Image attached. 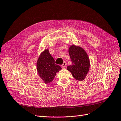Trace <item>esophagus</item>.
Wrapping results in <instances>:
<instances>
[{
	"label": "esophagus",
	"mask_w": 121,
	"mask_h": 121,
	"mask_svg": "<svg viewBox=\"0 0 121 121\" xmlns=\"http://www.w3.org/2000/svg\"><path fill=\"white\" fill-rule=\"evenodd\" d=\"M66 63L65 61H64L63 64V65H61V67L63 68H65V67H66Z\"/></svg>",
	"instance_id": "34e87169"
}]
</instances>
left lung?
<instances>
[{
    "label": "left lung",
    "mask_w": 121,
    "mask_h": 121,
    "mask_svg": "<svg viewBox=\"0 0 121 121\" xmlns=\"http://www.w3.org/2000/svg\"><path fill=\"white\" fill-rule=\"evenodd\" d=\"M72 65L67 67V70L72 73L75 79L83 80L90 69V60L86 52L79 46L72 45L69 49Z\"/></svg>",
    "instance_id": "1"
}]
</instances>
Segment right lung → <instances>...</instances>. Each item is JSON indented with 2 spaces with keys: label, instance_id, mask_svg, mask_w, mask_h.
<instances>
[{
  "label": "right lung",
  "instance_id": "1",
  "mask_svg": "<svg viewBox=\"0 0 121 121\" xmlns=\"http://www.w3.org/2000/svg\"><path fill=\"white\" fill-rule=\"evenodd\" d=\"M37 69L39 76L46 84L51 82L56 73L61 69L60 66L55 64L54 58L49 52L48 49L45 50L39 56Z\"/></svg>",
  "mask_w": 121,
  "mask_h": 121
}]
</instances>
